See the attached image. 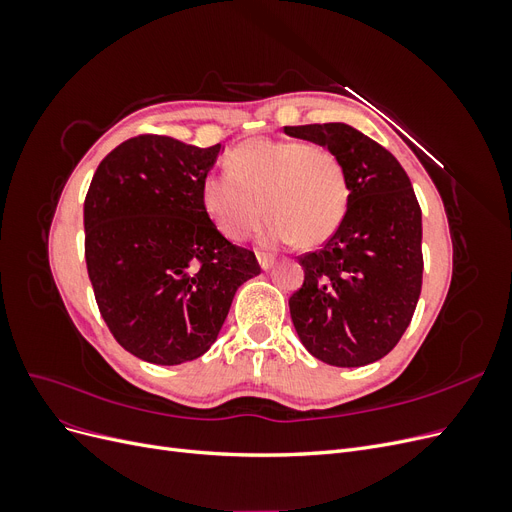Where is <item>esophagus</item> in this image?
I'll return each instance as SVG.
<instances>
[{"label":"esophagus","instance_id":"34e87169","mask_svg":"<svg viewBox=\"0 0 512 512\" xmlns=\"http://www.w3.org/2000/svg\"><path fill=\"white\" fill-rule=\"evenodd\" d=\"M256 258H258V265H260L262 271H269V269L273 267V262H275V258L269 256V254H265V252H258Z\"/></svg>","mask_w":512,"mask_h":512}]
</instances>
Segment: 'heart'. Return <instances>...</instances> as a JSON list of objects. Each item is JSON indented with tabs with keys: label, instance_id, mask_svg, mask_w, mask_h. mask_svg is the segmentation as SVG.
I'll return each mask as SVG.
<instances>
[{
	"label": "heart",
	"instance_id": "1",
	"mask_svg": "<svg viewBox=\"0 0 512 512\" xmlns=\"http://www.w3.org/2000/svg\"><path fill=\"white\" fill-rule=\"evenodd\" d=\"M228 173L200 183V205L230 241H245L269 218L267 243L316 247L342 226L348 209L344 166L324 145L252 138L226 156Z\"/></svg>",
	"mask_w": 512,
	"mask_h": 512
}]
</instances>
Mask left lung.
Here are the masks:
<instances>
[{"instance_id": "left-lung-1", "label": "left lung", "mask_w": 512, "mask_h": 512, "mask_svg": "<svg viewBox=\"0 0 512 512\" xmlns=\"http://www.w3.org/2000/svg\"><path fill=\"white\" fill-rule=\"evenodd\" d=\"M284 132L329 147L348 181L342 226L299 258L305 280L288 301L292 324L322 363L369 365L397 346L421 297V207L393 153L363 132L346 123Z\"/></svg>"}]
</instances>
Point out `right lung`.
Masks as SVG:
<instances>
[{
	"mask_svg": "<svg viewBox=\"0 0 512 512\" xmlns=\"http://www.w3.org/2000/svg\"><path fill=\"white\" fill-rule=\"evenodd\" d=\"M222 145L200 149L141 134L100 162L85 196V260L117 344L147 363L203 356L237 288L260 273L200 205Z\"/></svg>",
	"mask_w": 512,
	"mask_h": 512,
	"instance_id": "right-lung-1",
	"label": "right lung"
}]
</instances>
